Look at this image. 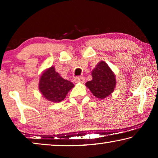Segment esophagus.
Masks as SVG:
<instances>
[{"label": "esophagus", "instance_id": "1", "mask_svg": "<svg viewBox=\"0 0 158 158\" xmlns=\"http://www.w3.org/2000/svg\"><path fill=\"white\" fill-rule=\"evenodd\" d=\"M85 78L84 77H78L74 79V82L75 83H84Z\"/></svg>", "mask_w": 158, "mask_h": 158}]
</instances>
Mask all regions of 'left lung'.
Segmentation results:
<instances>
[{"mask_svg": "<svg viewBox=\"0 0 158 158\" xmlns=\"http://www.w3.org/2000/svg\"><path fill=\"white\" fill-rule=\"evenodd\" d=\"M91 81L85 83L93 95L104 99L113 93L116 84V76L105 61L99 63L92 71Z\"/></svg>", "mask_w": 158, "mask_h": 158, "instance_id": "obj_1", "label": "left lung"}]
</instances>
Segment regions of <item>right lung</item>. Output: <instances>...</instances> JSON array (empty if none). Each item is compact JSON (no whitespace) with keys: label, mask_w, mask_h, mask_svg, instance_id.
Wrapping results in <instances>:
<instances>
[{"label":"right lung","mask_w":158,"mask_h":158,"mask_svg":"<svg viewBox=\"0 0 158 158\" xmlns=\"http://www.w3.org/2000/svg\"><path fill=\"white\" fill-rule=\"evenodd\" d=\"M74 86L71 81L62 78L53 66L44 71L40 78V91L44 98L52 102L63 100Z\"/></svg>","instance_id":"right-lung-1"}]
</instances>
